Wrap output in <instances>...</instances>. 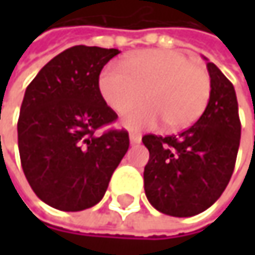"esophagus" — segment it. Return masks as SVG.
Instances as JSON below:
<instances>
[{"instance_id": "esophagus-1", "label": "esophagus", "mask_w": 255, "mask_h": 255, "mask_svg": "<svg viewBox=\"0 0 255 255\" xmlns=\"http://www.w3.org/2000/svg\"><path fill=\"white\" fill-rule=\"evenodd\" d=\"M141 141V135L140 134H137V132H131L129 134V143L131 144H138Z\"/></svg>"}]
</instances>
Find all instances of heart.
I'll list each match as a JSON object with an SVG mask.
<instances>
[{
	"mask_svg": "<svg viewBox=\"0 0 255 255\" xmlns=\"http://www.w3.org/2000/svg\"><path fill=\"white\" fill-rule=\"evenodd\" d=\"M105 102L118 114L142 101L149 105L128 111L121 123L140 131L158 127H190L204 114L211 94V79L205 69L177 51L146 50L129 56L126 68L108 65L99 79Z\"/></svg>",
	"mask_w": 255,
	"mask_h": 255,
	"instance_id": "obj_1",
	"label": "heart"
}]
</instances>
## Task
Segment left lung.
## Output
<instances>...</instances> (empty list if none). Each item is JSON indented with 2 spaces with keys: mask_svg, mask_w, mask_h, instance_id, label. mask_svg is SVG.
<instances>
[{
  "mask_svg": "<svg viewBox=\"0 0 255 255\" xmlns=\"http://www.w3.org/2000/svg\"><path fill=\"white\" fill-rule=\"evenodd\" d=\"M210 102L201 118L177 135L147 134L144 193L150 205L173 217H192L210 208L229 183L241 140L236 93L207 57Z\"/></svg>",
  "mask_w": 255,
  "mask_h": 255,
  "instance_id": "1",
  "label": "left lung"
}]
</instances>
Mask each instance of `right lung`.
<instances>
[{
    "instance_id": "right-lung-1",
    "label": "right lung",
    "mask_w": 255,
    "mask_h": 255,
    "mask_svg": "<svg viewBox=\"0 0 255 255\" xmlns=\"http://www.w3.org/2000/svg\"><path fill=\"white\" fill-rule=\"evenodd\" d=\"M118 53L71 47L26 88L17 123L22 168L35 195L56 210L82 211L99 204L127 153L126 129L96 134L118 118L99 90L103 66Z\"/></svg>"
}]
</instances>
